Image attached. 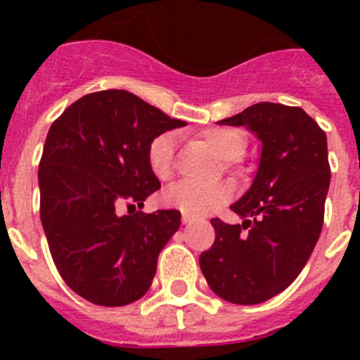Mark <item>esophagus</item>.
<instances>
[{
	"instance_id": "obj_1",
	"label": "esophagus",
	"mask_w": 360,
	"mask_h": 360,
	"mask_svg": "<svg viewBox=\"0 0 360 360\" xmlns=\"http://www.w3.org/2000/svg\"><path fill=\"white\" fill-rule=\"evenodd\" d=\"M193 219H195V216L189 214V212H182V221H184V224H191Z\"/></svg>"
}]
</instances>
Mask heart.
Here are the masks:
<instances>
[{"mask_svg":"<svg viewBox=\"0 0 360 360\" xmlns=\"http://www.w3.org/2000/svg\"><path fill=\"white\" fill-rule=\"evenodd\" d=\"M202 136L219 153V157L229 162L241 158L247 149V136L236 128H209L202 133ZM146 157L149 169L158 180H171L176 171V135L173 131H165L155 136L149 142ZM231 198L232 187L229 184H202L186 180L165 193L164 203L189 214H205L225 205Z\"/></svg>","mask_w":360,"mask_h":360,"instance_id":"heart-1","label":"heart"}]
</instances>
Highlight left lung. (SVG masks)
I'll list each match as a JSON object with an SVG mask.
<instances>
[{"instance_id": "8db88e82", "label": "left lung", "mask_w": 360, "mask_h": 360, "mask_svg": "<svg viewBox=\"0 0 360 360\" xmlns=\"http://www.w3.org/2000/svg\"><path fill=\"white\" fill-rule=\"evenodd\" d=\"M219 124L249 126L262 158L250 189L231 205L243 224L211 219L216 238L200 269L221 299L257 304L297 278L319 240L332 174L326 133L299 106L278 103H257Z\"/></svg>"}]
</instances>
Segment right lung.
Returning a JSON list of instances; mask_svg holds the SVG:
<instances>
[{
	"label": "right lung",
	"mask_w": 360,
	"mask_h": 360,
	"mask_svg": "<svg viewBox=\"0 0 360 360\" xmlns=\"http://www.w3.org/2000/svg\"><path fill=\"white\" fill-rule=\"evenodd\" d=\"M184 120L126 90L94 91L53 120L39 162L41 224L57 270L75 294L124 307L151 287L180 211L128 212L160 189L149 142Z\"/></svg>",
	"instance_id": "right-lung-1"
}]
</instances>
